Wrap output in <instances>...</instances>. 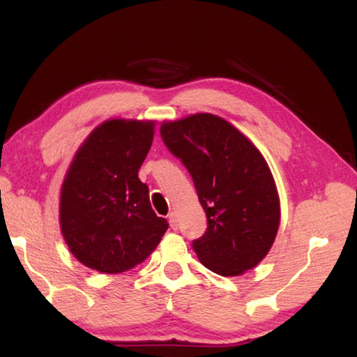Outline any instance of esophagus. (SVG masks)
<instances>
[{
	"label": "esophagus",
	"mask_w": 357,
	"mask_h": 357,
	"mask_svg": "<svg viewBox=\"0 0 357 357\" xmlns=\"http://www.w3.org/2000/svg\"><path fill=\"white\" fill-rule=\"evenodd\" d=\"M169 224H170V227L173 230H176L178 229V219H176V213H172L169 215Z\"/></svg>",
	"instance_id": "esophagus-1"
}]
</instances>
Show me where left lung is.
Returning a JSON list of instances; mask_svg holds the SVG:
<instances>
[{
    "mask_svg": "<svg viewBox=\"0 0 357 357\" xmlns=\"http://www.w3.org/2000/svg\"><path fill=\"white\" fill-rule=\"evenodd\" d=\"M162 141L179 158L207 216L193 241L198 259L221 276H239L259 264L275 242L280 204L262 153L229 121L195 113L161 124Z\"/></svg>",
    "mask_w": 357,
    "mask_h": 357,
    "instance_id": "left-lung-1",
    "label": "left lung"
}]
</instances>
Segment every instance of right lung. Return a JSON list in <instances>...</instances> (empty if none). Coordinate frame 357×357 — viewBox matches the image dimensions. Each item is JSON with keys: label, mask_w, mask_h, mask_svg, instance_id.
Listing matches in <instances>:
<instances>
[{"label": "right lung", "mask_w": 357, "mask_h": 357, "mask_svg": "<svg viewBox=\"0 0 357 357\" xmlns=\"http://www.w3.org/2000/svg\"><path fill=\"white\" fill-rule=\"evenodd\" d=\"M155 121L109 119L78 149L59 198L67 247L86 267L116 275L146 261L169 224L150 206L138 178Z\"/></svg>", "instance_id": "right-lung-1"}]
</instances>
